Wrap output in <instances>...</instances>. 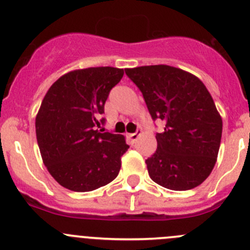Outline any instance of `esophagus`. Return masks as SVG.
<instances>
[{"label":"esophagus","instance_id":"esophagus-1","mask_svg":"<svg viewBox=\"0 0 250 250\" xmlns=\"http://www.w3.org/2000/svg\"><path fill=\"white\" fill-rule=\"evenodd\" d=\"M140 134H141V130H137V132H135V133H132V134H128V138H129L132 143H135L138 138H139Z\"/></svg>","mask_w":250,"mask_h":250}]
</instances>
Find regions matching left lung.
I'll list each match as a JSON object with an SVG mask.
<instances>
[{"label": "left lung", "instance_id": "obj_1", "mask_svg": "<svg viewBox=\"0 0 250 250\" xmlns=\"http://www.w3.org/2000/svg\"><path fill=\"white\" fill-rule=\"evenodd\" d=\"M143 93L153 121L165 122L156 134L157 150L145 161L155 183L174 191L201 185L215 166L223 120L202 81L168 65L125 69Z\"/></svg>", "mask_w": 250, "mask_h": 250}]
</instances>
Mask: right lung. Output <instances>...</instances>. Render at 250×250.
Here are the masks:
<instances>
[{"label": "right lung", "instance_id": "right-lung-1", "mask_svg": "<svg viewBox=\"0 0 250 250\" xmlns=\"http://www.w3.org/2000/svg\"><path fill=\"white\" fill-rule=\"evenodd\" d=\"M123 74L111 66L75 70L55 81L42 100L35 123L40 152L50 175L69 190H97L118 175L129 146L123 135L97 128Z\"/></svg>", "mask_w": 250, "mask_h": 250}]
</instances>
